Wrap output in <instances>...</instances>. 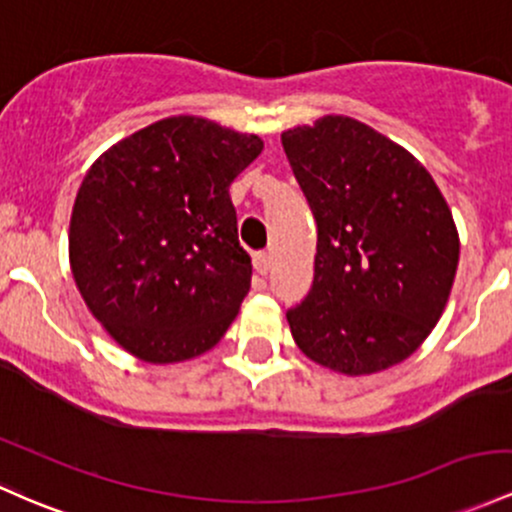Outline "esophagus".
Listing matches in <instances>:
<instances>
[{
  "label": "esophagus",
  "instance_id": "34e87169",
  "mask_svg": "<svg viewBox=\"0 0 512 512\" xmlns=\"http://www.w3.org/2000/svg\"><path fill=\"white\" fill-rule=\"evenodd\" d=\"M255 269H257V274H262V277L272 272V255H267V252H257Z\"/></svg>",
  "mask_w": 512,
  "mask_h": 512
}]
</instances>
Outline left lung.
<instances>
[{
	"label": "left lung",
	"mask_w": 512,
	"mask_h": 512,
	"mask_svg": "<svg viewBox=\"0 0 512 512\" xmlns=\"http://www.w3.org/2000/svg\"><path fill=\"white\" fill-rule=\"evenodd\" d=\"M282 145L318 226L313 284L286 311L296 345L350 376L403 362L457 274L445 196L408 150L347 116L286 131Z\"/></svg>",
	"instance_id": "1"
}]
</instances>
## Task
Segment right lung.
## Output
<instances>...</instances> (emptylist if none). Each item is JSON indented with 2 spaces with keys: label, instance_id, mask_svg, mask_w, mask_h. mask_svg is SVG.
<instances>
[{
  "label": "right lung",
  "instance_id": "1",
  "mask_svg": "<svg viewBox=\"0 0 512 512\" xmlns=\"http://www.w3.org/2000/svg\"><path fill=\"white\" fill-rule=\"evenodd\" d=\"M260 153L257 136L172 116L121 140L82 179L72 277L123 350L170 364L223 338L252 279L228 187Z\"/></svg>",
  "mask_w": 512,
  "mask_h": 512
}]
</instances>
